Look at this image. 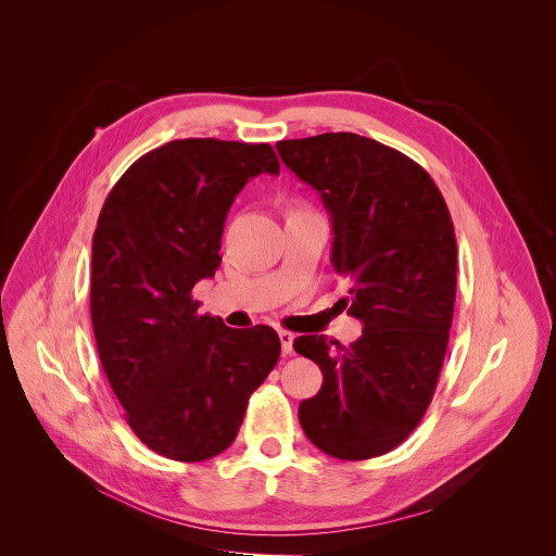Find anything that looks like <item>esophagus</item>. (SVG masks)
<instances>
[{
	"instance_id": "esophagus-1",
	"label": "esophagus",
	"mask_w": 556,
	"mask_h": 556,
	"mask_svg": "<svg viewBox=\"0 0 556 556\" xmlns=\"http://www.w3.org/2000/svg\"><path fill=\"white\" fill-rule=\"evenodd\" d=\"M279 341H281V350L283 354H292V343H294V334L288 330H279Z\"/></svg>"
}]
</instances>
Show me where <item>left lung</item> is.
Returning a JSON list of instances; mask_svg holds the SVG:
<instances>
[{
  "instance_id": "left-lung-1",
  "label": "left lung",
  "mask_w": 556,
  "mask_h": 556,
  "mask_svg": "<svg viewBox=\"0 0 556 556\" xmlns=\"http://www.w3.org/2000/svg\"><path fill=\"white\" fill-rule=\"evenodd\" d=\"M277 151L321 193L332 264L350 281L339 303L363 321L350 348L324 337L294 341L324 371L299 422L332 457L384 455L422 420L444 363L457 283L451 213L418 163L371 138L330 131L279 140Z\"/></svg>"
}]
</instances>
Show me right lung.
I'll list each match as a JSON object with an SVG mask.
<instances>
[{
    "label": "right lung",
    "mask_w": 556,
    "mask_h": 556,
    "mask_svg": "<svg viewBox=\"0 0 556 556\" xmlns=\"http://www.w3.org/2000/svg\"><path fill=\"white\" fill-rule=\"evenodd\" d=\"M260 174H279L268 142L172 140L138 157L99 215L90 290L99 358L131 431L169 459L228 448L279 361L273 328H228L191 296L222 262L235 195Z\"/></svg>",
    "instance_id": "obj_1"
}]
</instances>
